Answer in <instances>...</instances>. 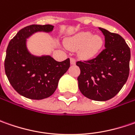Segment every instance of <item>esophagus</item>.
<instances>
[{
  "label": "esophagus",
  "instance_id": "1",
  "mask_svg": "<svg viewBox=\"0 0 135 135\" xmlns=\"http://www.w3.org/2000/svg\"><path fill=\"white\" fill-rule=\"evenodd\" d=\"M76 64V60L73 58H70V65H74Z\"/></svg>",
  "mask_w": 135,
  "mask_h": 135
}]
</instances>
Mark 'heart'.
Returning a JSON list of instances; mask_svg holds the SVG:
<instances>
[{
	"mask_svg": "<svg viewBox=\"0 0 135 135\" xmlns=\"http://www.w3.org/2000/svg\"><path fill=\"white\" fill-rule=\"evenodd\" d=\"M103 44L104 40L101 36L92 35L89 31H81L65 41L68 49H80V55L84 59L95 57L100 52Z\"/></svg>",
	"mask_w": 135,
	"mask_h": 135,
	"instance_id": "b5f03b06",
	"label": "heart"
}]
</instances>
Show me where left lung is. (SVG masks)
Listing matches in <instances>:
<instances>
[{
    "label": "left lung",
    "instance_id": "left-lung-1",
    "mask_svg": "<svg viewBox=\"0 0 135 135\" xmlns=\"http://www.w3.org/2000/svg\"><path fill=\"white\" fill-rule=\"evenodd\" d=\"M105 37V49L93 59L77 61L80 68L78 86L91 100L111 99L122 89L129 75L130 48L118 34L100 28Z\"/></svg>",
    "mask_w": 135,
    "mask_h": 135
}]
</instances>
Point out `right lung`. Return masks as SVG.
Instances as JSON below:
<instances>
[{
    "instance_id": "1",
    "label": "right lung",
    "mask_w": 135,
    "mask_h": 135,
    "mask_svg": "<svg viewBox=\"0 0 135 135\" xmlns=\"http://www.w3.org/2000/svg\"><path fill=\"white\" fill-rule=\"evenodd\" d=\"M51 25H32L21 29L9 43L4 61L5 73L19 95L34 100L51 96L60 78L70 67V59L57 61L49 55H35L27 46V39L37 32L50 33Z\"/></svg>"
}]
</instances>
